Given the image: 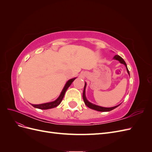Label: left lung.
<instances>
[{"label":"left lung","instance_id":"obj_1","mask_svg":"<svg viewBox=\"0 0 152 152\" xmlns=\"http://www.w3.org/2000/svg\"><path fill=\"white\" fill-rule=\"evenodd\" d=\"M113 59H116V60L119 61H120L121 63L124 64V65L126 66V69H127V73H129V76H130L129 72V70H128V68H127V65H126V62L124 61V59H123L120 56H118V55H115V56L113 57ZM86 83L85 82L84 89V91H83V96H83V99H84V102L86 105L87 106V107H89V108L93 109V110H97V111H99V112H110V111H111V110H113V109H115V108H116L117 107H118L119 105H120V104H118V105L115 106V107H110V108H105V107H100V106L96 105V104H93V103H90V102H89V101L87 99V98H86V94H85V93H86V91H86Z\"/></svg>","mask_w":152,"mask_h":152}]
</instances>
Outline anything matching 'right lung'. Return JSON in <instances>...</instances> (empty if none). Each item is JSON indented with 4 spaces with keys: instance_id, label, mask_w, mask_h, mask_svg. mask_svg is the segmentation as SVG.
<instances>
[{
    "instance_id": "obj_1",
    "label": "right lung",
    "mask_w": 152,
    "mask_h": 152,
    "mask_svg": "<svg viewBox=\"0 0 152 152\" xmlns=\"http://www.w3.org/2000/svg\"><path fill=\"white\" fill-rule=\"evenodd\" d=\"M76 79V78H73V79H70L69 80L65 86V87H63V89L61 91V93L59 95V97L55 100L54 102H49V103H43V104H31L34 107L39 108V109H41V110H48V109H50L53 108L54 107H56L57 106H58L59 104L61 103V101L64 97V95L65 94V92L66 91L67 89L72 84V82L74 81V80Z\"/></svg>"
}]
</instances>
